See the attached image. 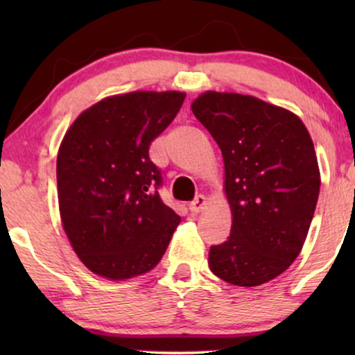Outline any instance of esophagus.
<instances>
[{
    "label": "esophagus",
    "mask_w": 355,
    "mask_h": 355,
    "mask_svg": "<svg viewBox=\"0 0 355 355\" xmlns=\"http://www.w3.org/2000/svg\"><path fill=\"white\" fill-rule=\"evenodd\" d=\"M203 207H205V197L203 196H197L191 203H189V210H191L193 215L200 213L203 210Z\"/></svg>",
    "instance_id": "esophagus-1"
}]
</instances>
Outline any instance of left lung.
Wrapping results in <instances>:
<instances>
[{
  "label": "left lung",
  "mask_w": 355,
  "mask_h": 355,
  "mask_svg": "<svg viewBox=\"0 0 355 355\" xmlns=\"http://www.w3.org/2000/svg\"><path fill=\"white\" fill-rule=\"evenodd\" d=\"M196 118L225 159L231 234L211 245L213 275L236 286H260L297 259L320 192L313 142L291 111L255 96L207 92Z\"/></svg>",
  "instance_id": "left-lung-1"
}]
</instances>
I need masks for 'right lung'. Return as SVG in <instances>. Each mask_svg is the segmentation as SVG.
I'll use <instances>...</instances> for the list:
<instances>
[{
    "label": "right lung",
    "mask_w": 355,
    "mask_h": 355,
    "mask_svg": "<svg viewBox=\"0 0 355 355\" xmlns=\"http://www.w3.org/2000/svg\"><path fill=\"white\" fill-rule=\"evenodd\" d=\"M181 92H132L85 110L58 152L60 213L87 268L128 279L155 268L181 218L159 197L150 144L181 110Z\"/></svg>",
    "instance_id": "1"
}]
</instances>
